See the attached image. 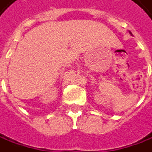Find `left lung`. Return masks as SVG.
Instances as JSON below:
<instances>
[{"label": "left lung", "mask_w": 152, "mask_h": 152, "mask_svg": "<svg viewBox=\"0 0 152 152\" xmlns=\"http://www.w3.org/2000/svg\"><path fill=\"white\" fill-rule=\"evenodd\" d=\"M130 33H131V35H132V33H131V31H130Z\"/></svg>", "instance_id": "obj_1"}]
</instances>
